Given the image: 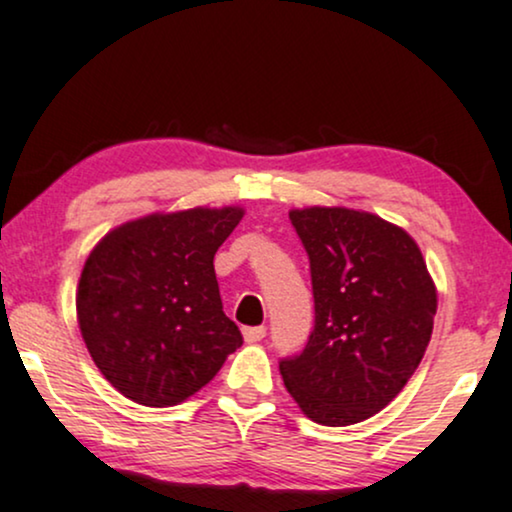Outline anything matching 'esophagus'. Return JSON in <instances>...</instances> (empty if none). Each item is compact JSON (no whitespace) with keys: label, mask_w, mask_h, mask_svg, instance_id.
<instances>
[{"label":"esophagus","mask_w":512,"mask_h":512,"mask_svg":"<svg viewBox=\"0 0 512 512\" xmlns=\"http://www.w3.org/2000/svg\"><path fill=\"white\" fill-rule=\"evenodd\" d=\"M266 338V326H251L244 328V340L246 342H258Z\"/></svg>","instance_id":"1"}]
</instances>
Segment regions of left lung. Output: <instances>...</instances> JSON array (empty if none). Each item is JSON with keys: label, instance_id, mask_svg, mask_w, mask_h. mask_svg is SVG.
Here are the masks:
<instances>
[{"label": "left lung", "instance_id": "8db88e82", "mask_svg": "<svg viewBox=\"0 0 512 512\" xmlns=\"http://www.w3.org/2000/svg\"><path fill=\"white\" fill-rule=\"evenodd\" d=\"M314 287V330L280 362L287 393L311 422L350 426L405 388L431 340L436 285L419 246L374 213L290 210Z\"/></svg>", "mask_w": 512, "mask_h": 512}]
</instances>
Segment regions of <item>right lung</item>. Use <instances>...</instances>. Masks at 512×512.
I'll use <instances>...</instances> for the list:
<instances>
[{"mask_svg": "<svg viewBox=\"0 0 512 512\" xmlns=\"http://www.w3.org/2000/svg\"><path fill=\"white\" fill-rule=\"evenodd\" d=\"M244 208L153 213L114 227L81 270L76 316L90 357L124 398L172 407L242 347L213 258Z\"/></svg>", "mask_w": 512, "mask_h": 512, "instance_id": "right-lung-1", "label": "right lung"}]
</instances>
